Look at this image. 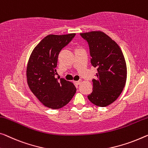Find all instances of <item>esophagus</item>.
Instances as JSON below:
<instances>
[{
  "mask_svg": "<svg viewBox=\"0 0 148 148\" xmlns=\"http://www.w3.org/2000/svg\"><path fill=\"white\" fill-rule=\"evenodd\" d=\"M75 83L76 84V85H80V84L81 83V80H79L77 81H75Z\"/></svg>",
  "mask_w": 148,
  "mask_h": 148,
  "instance_id": "esophagus-1",
  "label": "esophagus"
}]
</instances>
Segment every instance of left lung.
Returning a JSON list of instances; mask_svg holds the SVG:
<instances>
[{
  "label": "left lung",
  "instance_id": "left-lung-1",
  "mask_svg": "<svg viewBox=\"0 0 148 148\" xmlns=\"http://www.w3.org/2000/svg\"><path fill=\"white\" fill-rule=\"evenodd\" d=\"M89 47L90 63L97 68L92 79V92L88 99L96 106L104 107L118 99L126 81V61L116 43L102 32L81 33Z\"/></svg>",
  "mask_w": 148,
  "mask_h": 148
}]
</instances>
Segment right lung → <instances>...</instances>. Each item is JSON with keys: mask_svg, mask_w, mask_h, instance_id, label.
<instances>
[{"mask_svg": "<svg viewBox=\"0 0 148 148\" xmlns=\"http://www.w3.org/2000/svg\"><path fill=\"white\" fill-rule=\"evenodd\" d=\"M75 35L47 36L29 57L26 71L28 86L41 103L48 108H62L76 92V87L71 82L55 78L59 53Z\"/></svg>", "mask_w": 148, "mask_h": 148, "instance_id": "1", "label": "right lung"}]
</instances>
